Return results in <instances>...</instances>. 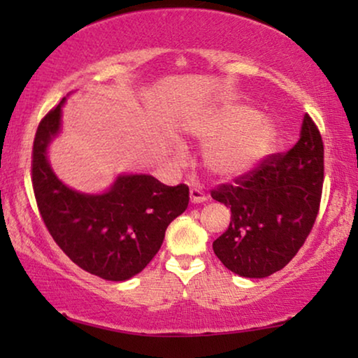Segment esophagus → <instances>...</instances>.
<instances>
[{"label": "esophagus", "mask_w": 358, "mask_h": 358, "mask_svg": "<svg viewBox=\"0 0 358 358\" xmlns=\"http://www.w3.org/2000/svg\"><path fill=\"white\" fill-rule=\"evenodd\" d=\"M207 200V195H205L200 189H190V202L192 203H203Z\"/></svg>", "instance_id": "esophagus-1"}]
</instances>
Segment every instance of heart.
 Here are the masks:
<instances>
[{
	"mask_svg": "<svg viewBox=\"0 0 358 358\" xmlns=\"http://www.w3.org/2000/svg\"><path fill=\"white\" fill-rule=\"evenodd\" d=\"M190 134L208 143L203 153L205 168L223 180L251 173L271 150L275 130L271 120L252 107L227 102L190 125Z\"/></svg>",
	"mask_w": 358,
	"mask_h": 358,
	"instance_id": "1",
	"label": "heart"
}]
</instances>
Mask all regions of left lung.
Instances as JSON below:
<instances>
[{
  "instance_id": "8db88e82",
  "label": "left lung",
  "mask_w": 358,
  "mask_h": 358,
  "mask_svg": "<svg viewBox=\"0 0 358 358\" xmlns=\"http://www.w3.org/2000/svg\"><path fill=\"white\" fill-rule=\"evenodd\" d=\"M322 180L324 145L306 114L290 151L268 155L249 174L212 190V197L231 210L228 229L213 241L223 266L249 278L285 267L316 222Z\"/></svg>"
}]
</instances>
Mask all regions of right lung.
<instances>
[{
	"label": "right lung",
	"instance_id": "right-lung-1",
	"mask_svg": "<svg viewBox=\"0 0 358 358\" xmlns=\"http://www.w3.org/2000/svg\"><path fill=\"white\" fill-rule=\"evenodd\" d=\"M38 124L32 148V187L41 217L63 252L83 271L124 282L143 271L163 244L168 224L185 212L189 187L148 174L117 178L101 195L76 192L53 174L47 146L60 130L62 106Z\"/></svg>",
	"mask_w": 358,
	"mask_h": 358
}]
</instances>
